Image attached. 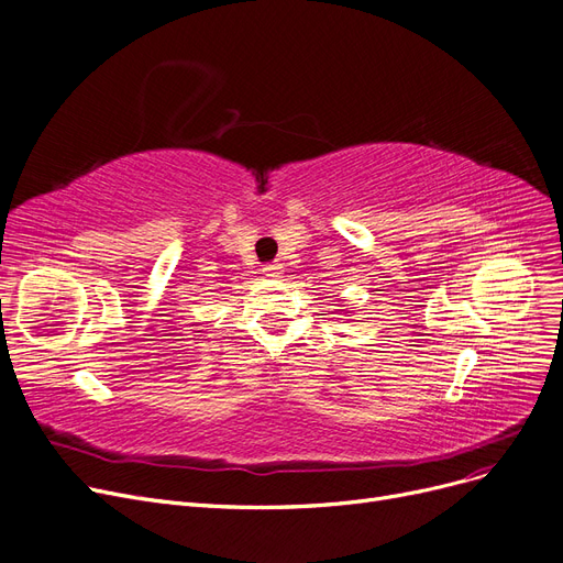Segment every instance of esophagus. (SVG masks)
<instances>
[{"mask_svg": "<svg viewBox=\"0 0 563 563\" xmlns=\"http://www.w3.org/2000/svg\"><path fill=\"white\" fill-rule=\"evenodd\" d=\"M261 273H263L265 277H269V279H277V277L284 275V265H282V263H267V265H263Z\"/></svg>", "mask_w": 563, "mask_h": 563, "instance_id": "34e87169", "label": "esophagus"}]
</instances>
